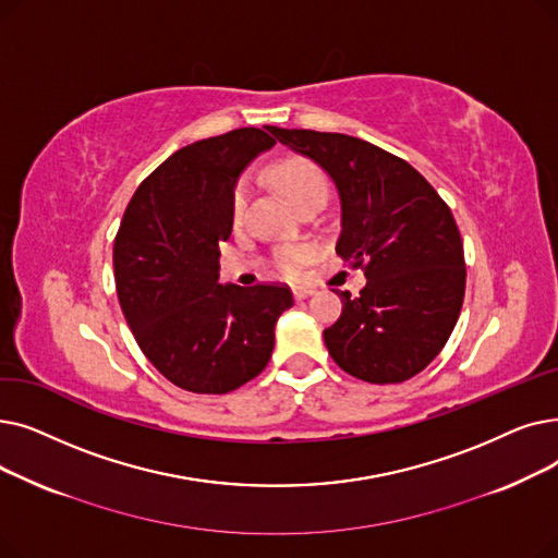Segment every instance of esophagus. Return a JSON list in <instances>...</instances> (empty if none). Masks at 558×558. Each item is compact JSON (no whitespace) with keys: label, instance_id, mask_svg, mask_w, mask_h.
Listing matches in <instances>:
<instances>
[{"label":"esophagus","instance_id":"obj_1","mask_svg":"<svg viewBox=\"0 0 558 558\" xmlns=\"http://www.w3.org/2000/svg\"><path fill=\"white\" fill-rule=\"evenodd\" d=\"M313 293H315V290H311V288H295V290H293L295 300H306V298H311Z\"/></svg>","mask_w":558,"mask_h":558}]
</instances>
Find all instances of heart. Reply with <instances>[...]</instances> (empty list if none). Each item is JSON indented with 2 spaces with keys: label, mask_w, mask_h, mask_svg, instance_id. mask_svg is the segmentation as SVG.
<instances>
[{
  "label": "heart",
  "mask_w": 558,
  "mask_h": 558,
  "mask_svg": "<svg viewBox=\"0 0 558 558\" xmlns=\"http://www.w3.org/2000/svg\"><path fill=\"white\" fill-rule=\"evenodd\" d=\"M272 181L283 197L293 204L298 210L315 199H327V177L325 172L311 163L308 158H286L272 168ZM250 189L247 183L241 181L235 185L231 195V220L241 222L245 206H247ZM313 252L306 245L281 247L272 254V268L277 275L286 279H298L304 270V265L311 260Z\"/></svg>",
  "instance_id": "obj_1"
}]
</instances>
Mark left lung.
<instances>
[{
	"instance_id": "1",
	"label": "left lung",
	"mask_w": 558,
	"mask_h": 558,
	"mask_svg": "<svg viewBox=\"0 0 558 558\" xmlns=\"http://www.w3.org/2000/svg\"><path fill=\"white\" fill-rule=\"evenodd\" d=\"M270 131L333 179L342 227L336 252L367 279L359 298L336 290L342 313L325 329L331 359L369 384L415 377L445 348L463 306L465 258L452 210L404 158L373 143Z\"/></svg>"
}]
</instances>
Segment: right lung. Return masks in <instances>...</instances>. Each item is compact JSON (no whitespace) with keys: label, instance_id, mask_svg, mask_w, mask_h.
Wrapping results in <instances>:
<instances>
[{"label":"right lung","instance_id":"right-lung-1","mask_svg":"<svg viewBox=\"0 0 558 558\" xmlns=\"http://www.w3.org/2000/svg\"><path fill=\"white\" fill-rule=\"evenodd\" d=\"M270 134L245 126L181 147L138 185L118 229L113 268L126 325L183 390L225 395L260 375L279 315L293 306L281 283H218L235 181L277 143Z\"/></svg>","mask_w":558,"mask_h":558}]
</instances>
